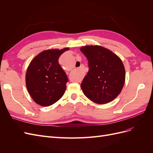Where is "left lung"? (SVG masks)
Wrapping results in <instances>:
<instances>
[{"label":"left lung","instance_id":"left-lung-1","mask_svg":"<svg viewBox=\"0 0 153 153\" xmlns=\"http://www.w3.org/2000/svg\"><path fill=\"white\" fill-rule=\"evenodd\" d=\"M88 60L89 71L80 85L85 96L97 104L113 101L125 82L124 64L117 55L101 46L80 48Z\"/></svg>","mask_w":153,"mask_h":153}]
</instances>
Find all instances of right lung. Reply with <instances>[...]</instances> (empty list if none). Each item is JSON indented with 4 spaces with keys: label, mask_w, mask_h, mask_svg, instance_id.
Listing matches in <instances>:
<instances>
[{
    "label": "right lung",
    "mask_w": 153,
    "mask_h": 153,
    "mask_svg": "<svg viewBox=\"0 0 153 153\" xmlns=\"http://www.w3.org/2000/svg\"><path fill=\"white\" fill-rule=\"evenodd\" d=\"M68 50H44L32 60L27 69L25 83L27 91L37 104L50 106L64 95L68 79L58 60Z\"/></svg>",
    "instance_id": "right-lung-1"
}]
</instances>
